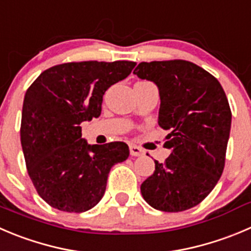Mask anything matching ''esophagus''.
Listing matches in <instances>:
<instances>
[{
  "instance_id": "34e87169",
  "label": "esophagus",
  "mask_w": 251,
  "mask_h": 251,
  "mask_svg": "<svg viewBox=\"0 0 251 251\" xmlns=\"http://www.w3.org/2000/svg\"><path fill=\"white\" fill-rule=\"evenodd\" d=\"M129 151L132 156H142V155L144 154V150H143L140 147H138V145H134V144L129 145Z\"/></svg>"
}]
</instances>
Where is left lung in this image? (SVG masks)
Returning a JSON list of instances; mask_svg holds the SVG:
<instances>
[{
  "label": "left lung",
  "mask_w": 251,
  "mask_h": 251,
  "mask_svg": "<svg viewBox=\"0 0 251 251\" xmlns=\"http://www.w3.org/2000/svg\"><path fill=\"white\" fill-rule=\"evenodd\" d=\"M133 74L159 88V126L171 149L165 163L140 186L155 209L182 212L201 203L218 182L226 164L231 111L213 75L186 60L140 63Z\"/></svg>",
  "instance_id": "8db88e82"
}]
</instances>
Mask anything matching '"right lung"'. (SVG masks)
Returning <instances> with one entry per match:
<instances>
[{"instance_id": "add662e5", "label": "right lung", "mask_w": 251, "mask_h": 251, "mask_svg": "<svg viewBox=\"0 0 251 251\" xmlns=\"http://www.w3.org/2000/svg\"><path fill=\"white\" fill-rule=\"evenodd\" d=\"M134 61H80L43 71L25 92L21 144L28 175L52 208L81 213L96 206L112 166L129 156L123 142L90 145L80 124L99 118L104 92Z\"/></svg>"}]
</instances>
